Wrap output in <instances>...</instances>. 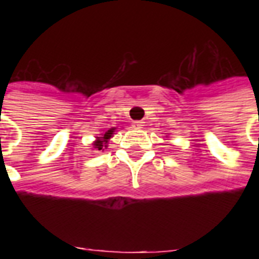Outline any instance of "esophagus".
I'll list each match as a JSON object with an SVG mask.
<instances>
[{"mask_svg": "<svg viewBox=\"0 0 259 259\" xmlns=\"http://www.w3.org/2000/svg\"><path fill=\"white\" fill-rule=\"evenodd\" d=\"M132 126H133V129L141 130V129H144V122H142V121H134L133 123H132Z\"/></svg>", "mask_w": 259, "mask_h": 259, "instance_id": "esophagus-1", "label": "esophagus"}]
</instances>
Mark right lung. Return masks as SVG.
I'll use <instances>...</instances> for the list:
<instances>
[{
	"label": "right lung",
	"instance_id": "add662e5",
	"mask_svg": "<svg viewBox=\"0 0 259 259\" xmlns=\"http://www.w3.org/2000/svg\"><path fill=\"white\" fill-rule=\"evenodd\" d=\"M117 127H110L109 130H106L102 134H99V137H95V141L93 142V148L95 150H105L109 146V141L111 140L114 134H115Z\"/></svg>",
	"mask_w": 259,
	"mask_h": 259
}]
</instances>
